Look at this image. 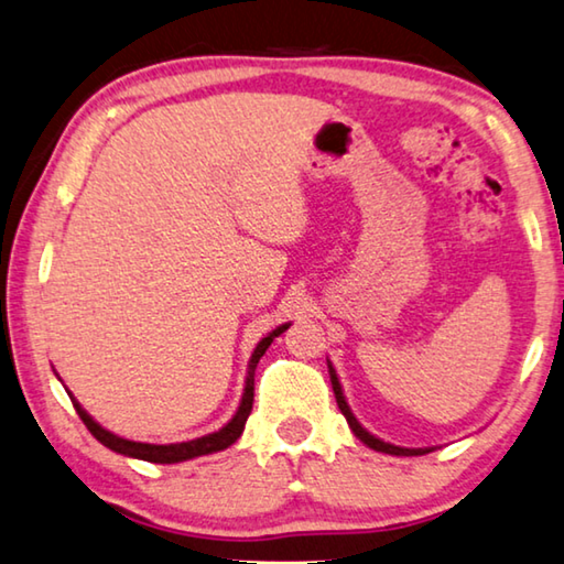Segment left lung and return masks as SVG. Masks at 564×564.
Here are the masks:
<instances>
[{
    "label": "left lung",
    "mask_w": 564,
    "mask_h": 564,
    "mask_svg": "<svg viewBox=\"0 0 564 564\" xmlns=\"http://www.w3.org/2000/svg\"><path fill=\"white\" fill-rule=\"evenodd\" d=\"M328 373H330V387H334L338 409H341V414L346 416V422H348V426H351V432H354L356 436H359V440H361L366 446H371V449L383 452V454H394V457H419V454H426V452H429V449H404V446L387 444V442L377 440V436H373V434L366 432V429H364L359 422H356V416L351 414V409H348L346 399H344V391H341V383H338L336 371L330 369V366H328Z\"/></svg>",
    "instance_id": "obj_1"
}]
</instances>
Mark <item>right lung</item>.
I'll list each match as a JSON object with an SVG mask.
<instances>
[{
  "mask_svg": "<svg viewBox=\"0 0 564 564\" xmlns=\"http://www.w3.org/2000/svg\"><path fill=\"white\" fill-rule=\"evenodd\" d=\"M289 328V324H283L273 330V334H268L261 344L256 346L253 356H250V371H248V379H246V391H243V401H240V406L236 411V416L230 419V422L218 429V432H213L208 436H200V440H193V442H181V444H142V442H130V440H122L118 434H110L107 429H102L100 424L95 422L93 416L87 414V411L77 404L73 399V404L77 409L79 419H83L85 426L89 429V434L95 436L97 442H102L107 449L124 454V457H135V459H145V462H155V464H175V462H185V459H193V457H203V454H213V452H220V449H228L230 444H234L240 434H243V426L250 416V409H253V387H256V366L261 361V356L265 354V348L273 344L275 336H281L283 330Z\"/></svg>",
  "mask_w": 564,
  "mask_h": 564,
  "instance_id": "1",
  "label": "right lung"
}]
</instances>
